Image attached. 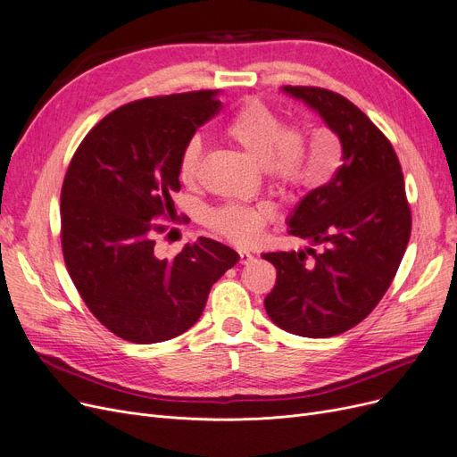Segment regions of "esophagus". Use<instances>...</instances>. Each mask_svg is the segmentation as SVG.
Segmentation results:
<instances>
[{
	"mask_svg": "<svg viewBox=\"0 0 457 457\" xmlns=\"http://www.w3.org/2000/svg\"><path fill=\"white\" fill-rule=\"evenodd\" d=\"M253 261H254V257L249 251H240V264H251Z\"/></svg>",
	"mask_w": 457,
	"mask_h": 457,
	"instance_id": "obj_1",
	"label": "esophagus"
}]
</instances>
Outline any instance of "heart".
Here are the masks:
<instances>
[{
	"mask_svg": "<svg viewBox=\"0 0 457 457\" xmlns=\"http://www.w3.org/2000/svg\"><path fill=\"white\" fill-rule=\"evenodd\" d=\"M230 140L266 167L268 176L283 189L317 186L330 178V172L312 167L307 161L303 137L261 101L245 103L225 127ZM203 144L193 138L186 144L178 162V178L184 186H193L198 176ZM268 221L264 208L227 204L212 213L210 223L234 244H251L259 238Z\"/></svg>",
	"mask_w": 457,
	"mask_h": 457,
	"instance_id": "obj_1",
	"label": "heart"
}]
</instances>
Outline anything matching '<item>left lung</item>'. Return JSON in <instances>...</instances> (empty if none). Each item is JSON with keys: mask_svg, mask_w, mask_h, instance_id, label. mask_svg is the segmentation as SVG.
Instances as JSON below:
<instances>
[{"mask_svg": "<svg viewBox=\"0 0 457 457\" xmlns=\"http://www.w3.org/2000/svg\"><path fill=\"white\" fill-rule=\"evenodd\" d=\"M341 142V167L287 217L290 234L320 245L264 253L278 270L264 298L273 324L302 337H332L366 319L385 296L411 238V208L388 138L356 104L322 87L283 86ZM314 261L306 262V253Z\"/></svg>", "mask_w": 457, "mask_h": 457, "instance_id": "obj_1", "label": "left lung"}]
</instances>
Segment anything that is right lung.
<instances>
[{"label":"right lung","instance_id":"add662e5","mask_svg":"<svg viewBox=\"0 0 457 457\" xmlns=\"http://www.w3.org/2000/svg\"><path fill=\"white\" fill-rule=\"evenodd\" d=\"M219 91L140 99L91 129L62 187V247L69 276L96 319L118 337L150 345L187 332L212 285L240 261L198 238L172 261L155 254L159 219H174L186 144L221 111Z\"/></svg>","mask_w":457,"mask_h":457}]
</instances>
